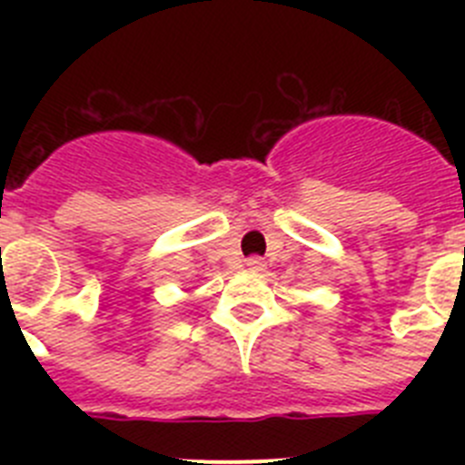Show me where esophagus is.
<instances>
[{
    "instance_id": "obj_1",
    "label": "esophagus",
    "mask_w": 465,
    "mask_h": 465,
    "mask_svg": "<svg viewBox=\"0 0 465 465\" xmlns=\"http://www.w3.org/2000/svg\"><path fill=\"white\" fill-rule=\"evenodd\" d=\"M246 265L252 270H262L265 268V262H262L261 256H252V258H246Z\"/></svg>"
}]
</instances>
